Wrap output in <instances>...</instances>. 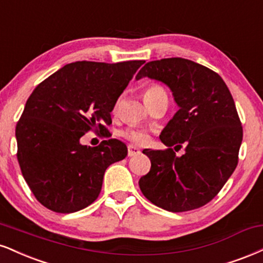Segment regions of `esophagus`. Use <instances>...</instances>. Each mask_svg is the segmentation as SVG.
<instances>
[{"mask_svg":"<svg viewBox=\"0 0 263 263\" xmlns=\"http://www.w3.org/2000/svg\"><path fill=\"white\" fill-rule=\"evenodd\" d=\"M127 149H128V157L137 156V154L141 153L140 148H137V147H136V145H134V144H128Z\"/></svg>","mask_w":263,"mask_h":263,"instance_id":"obj_1","label":"esophagus"}]
</instances>
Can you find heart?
Masks as SVG:
<instances>
[{
  "instance_id": "1",
  "label": "heart",
  "mask_w": 263,
  "mask_h": 263,
  "mask_svg": "<svg viewBox=\"0 0 263 263\" xmlns=\"http://www.w3.org/2000/svg\"><path fill=\"white\" fill-rule=\"evenodd\" d=\"M143 99L147 106L149 107L153 104L158 103L160 100H167V93L165 88L159 83H151L144 88L143 90ZM118 107V104L115 105V110ZM122 136L126 140L134 142L136 144H143L147 142L148 136L145 132L140 131V129L135 128H127L126 131L122 132Z\"/></svg>"
}]
</instances>
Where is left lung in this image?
<instances>
[{
    "mask_svg": "<svg viewBox=\"0 0 263 263\" xmlns=\"http://www.w3.org/2000/svg\"><path fill=\"white\" fill-rule=\"evenodd\" d=\"M149 77L172 89L179 111L160 135L164 151L144 149L149 173L142 194L169 212H187L213 200L239 162L242 126L232 93L217 72L181 58L147 62L137 80ZM185 147L178 157L173 152Z\"/></svg>",
    "mask_w": 263,
    "mask_h": 263,
    "instance_id": "8db88e82",
    "label": "left lung"
}]
</instances>
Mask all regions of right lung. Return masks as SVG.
I'll return each instance as SVG.
<instances>
[{"mask_svg": "<svg viewBox=\"0 0 263 263\" xmlns=\"http://www.w3.org/2000/svg\"><path fill=\"white\" fill-rule=\"evenodd\" d=\"M143 60L118 63L78 61L36 85L15 126L17 159L35 198L47 210L73 213L93 203L105 170L127 156L109 127L116 100ZM93 130L106 138L97 147L79 140Z\"/></svg>", "mask_w": 263, "mask_h": 263, "instance_id": "right-lung-1", "label": "right lung"}]
</instances>
